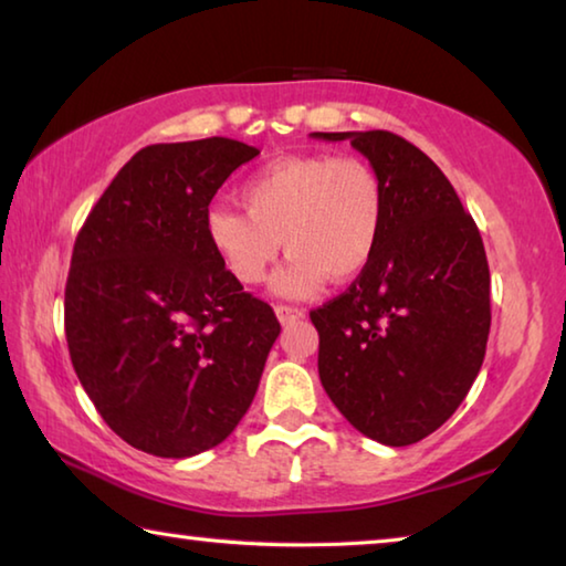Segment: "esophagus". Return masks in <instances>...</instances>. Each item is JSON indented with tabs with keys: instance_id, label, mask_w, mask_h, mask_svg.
Returning a JSON list of instances; mask_svg holds the SVG:
<instances>
[{
	"instance_id": "esophagus-1",
	"label": "esophagus",
	"mask_w": 566,
	"mask_h": 566,
	"mask_svg": "<svg viewBox=\"0 0 566 566\" xmlns=\"http://www.w3.org/2000/svg\"><path fill=\"white\" fill-rule=\"evenodd\" d=\"M274 314H276V319H280L284 327H286V324L302 319L304 317V310H300V306H292V304H276L274 306Z\"/></svg>"
}]
</instances>
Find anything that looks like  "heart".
I'll use <instances>...</instances> for the list:
<instances>
[{"label":"heart","mask_w":566,"mask_h":566,"mask_svg":"<svg viewBox=\"0 0 566 566\" xmlns=\"http://www.w3.org/2000/svg\"><path fill=\"white\" fill-rule=\"evenodd\" d=\"M248 209L214 205L205 234L242 284L266 280L284 244L290 260L274 280L282 296H310L324 280L357 276L385 229V189L377 171L352 155L280 157L239 187Z\"/></svg>","instance_id":"b5f03b06"}]
</instances>
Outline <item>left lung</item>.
<instances>
[{
    "label": "left lung",
    "mask_w": 566,
    "mask_h": 566,
    "mask_svg": "<svg viewBox=\"0 0 566 566\" xmlns=\"http://www.w3.org/2000/svg\"><path fill=\"white\" fill-rule=\"evenodd\" d=\"M369 159L385 189L377 252L319 310V379L364 437L407 447L444 424L482 369L490 264L472 214L424 151L385 129L314 132Z\"/></svg>",
    "instance_id": "1"
}]
</instances>
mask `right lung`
Wrapping results in <instances>:
<instances>
[{
    "label": "right lung",
    "mask_w": 566,
    "mask_h": 566,
    "mask_svg": "<svg viewBox=\"0 0 566 566\" xmlns=\"http://www.w3.org/2000/svg\"><path fill=\"white\" fill-rule=\"evenodd\" d=\"M260 149L209 137L139 149L80 229L64 290L76 377L142 452L185 459L234 432L280 322L205 234L217 189Z\"/></svg>",
    "instance_id": "right-lung-1"
}]
</instances>
